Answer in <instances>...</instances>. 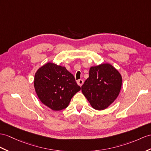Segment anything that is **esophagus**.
I'll use <instances>...</instances> for the list:
<instances>
[{"label":"esophagus","mask_w":151,"mask_h":151,"mask_svg":"<svg viewBox=\"0 0 151 151\" xmlns=\"http://www.w3.org/2000/svg\"><path fill=\"white\" fill-rule=\"evenodd\" d=\"M77 83H78V84H79L80 86H81L83 85L84 81H83V79H79V80H78V81H77Z\"/></svg>","instance_id":"1"}]
</instances>
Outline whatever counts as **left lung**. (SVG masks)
I'll return each mask as SVG.
<instances>
[{
	"instance_id": "1",
	"label": "left lung",
	"mask_w": 151,
	"mask_h": 151,
	"mask_svg": "<svg viewBox=\"0 0 151 151\" xmlns=\"http://www.w3.org/2000/svg\"><path fill=\"white\" fill-rule=\"evenodd\" d=\"M122 82L120 73L112 65L102 64L90 68L81 90L94 109L103 110L118 97Z\"/></svg>"
}]
</instances>
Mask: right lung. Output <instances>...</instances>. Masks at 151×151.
<instances>
[{"instance_id":"add662e5","label":"right lung","mask_w":151,"mask_h":151,"mask_svg":"<svg viewBox=\"0 0 151 151\" xmlns=\"http://www.w3.org/2000/svg\"><path fill=\"white\" fill-rule=\"evenodd\" d=\"M34 85L40 100L54 111L67 108L72 97L81 90L74 76L65 67L51 63L38 70Z\"/></svg>"}]
</instances>
